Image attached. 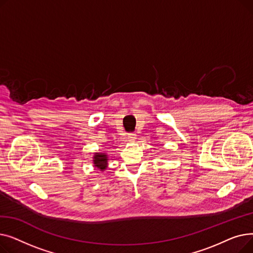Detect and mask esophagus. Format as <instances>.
I'll return each instance as SVG.
<instances>
[{"label":"esophagus","mask_w":253,"mask_h":253,"mask_svg":"<svg viewBox=\"0 0 253 253\" xmlns=\"http://www.w3.org/2000/svg\"><path fill=\"white\" fill-rule=\"evenodd\" d=\"M136 137L137 136H136L134 132H132V133H128V135H127V138H128L129 141H134L136 139Z\"/></svg>","instance_id":"esophagus-1"}]
</instances>
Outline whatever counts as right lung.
Listing matches in <instances>:
<instances>
[{"instance_id": "add662e5", "label": "right lung", "mask_w": 253, "mask_h": 253, "mask_svg": "<svg viewBox=\"0 0 253 253\" xmlns=\"http://www.w3.org/2000/svg\"><path fill=\"white\" fill-rule=\"evenodd\" d=\"M93 162H94V166L97 169L104 170L106 168V165H108V158H106L105 154L96 153L95 156H94V160H93Z\"/></svg>"}]
</instances>
